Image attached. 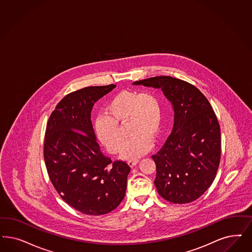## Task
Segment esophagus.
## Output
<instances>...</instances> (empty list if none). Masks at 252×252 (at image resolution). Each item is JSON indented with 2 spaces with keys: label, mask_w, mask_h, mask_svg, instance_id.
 <instances>
[{
  "label": "esophagus",
  "mask_w": 252,
  "mask_h": 252,
  "mask_svg": "<svg viewBox=\"0 0 252 252\" xmlns=\"http://www.w3.org/2000/svg\"><path fill=\"white\" fill-rule=\"evenodd\" d=\"M138 163H139V160H129V161L127 162V164H128V165H129L130 167H134Z\"/></svg>",
  "instance_id": "esophagus-1"
}]
</instances>
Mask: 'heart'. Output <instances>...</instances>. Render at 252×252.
<instances>
[{"label":"heart","instance_id":"heart-1","mask_svg":"<svg viewBox=\"0 0 252 252\" xmlns=\"http://www.w3.org/2000/svg\"><path fill=\"white\" fill-rule=\"evenodd\" d=\"M162 118L161 103L155 94L124 90L108 102L105 116L95 120L94 131L96 139L110 154H117L122 144L119 125L128 122L130 137L124 142L120 157L137 160L151 150L153 139L161 131Z\"/></svg>","mask_w":252,"mask_h":252}]
</instances>
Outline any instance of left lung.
I'll list each match as a JSON object with an SVG mask.
<instances>
[{
  "instance_id": "1",
  "label": "left lung",
  "mask_w": 252,
  "mask_h": 252,
  "mask_svg": "<svg viewBox=\"0 0 252 252\" xmlns=\"http://www.w3.org/2000/svg\"><path fill=\"white\" fill-rule=\"evenodd\" d=\"M161 89L174 111L173 129L153 159L158 193L175 204L199 198L213 183L220 160V128L207 97L191 84L171 76L133 83Z\"/></svg>"
}]
</instances>
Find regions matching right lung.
I'll list each match as a JSON object with an SVG mask.
<instances>
[{
    "label": "right lung",
    "instance_id": "obj_1",
    "mask_svg": "<svg viewBox=\"0 0 252 252\" xmlns=\"http://www.w3.org/2000/svg\"><path fill=\"white\" fill-rule=\"evenodd\" d=\"M115 87H85L64 96L46 126L44 157L50 181L62 199L87 215L111 212L126 194L130 166L102 154L91 122L94 104Z\"/></svg>",
    "mask_w": 252,
    "mask_h": 252
}]
</instances>
